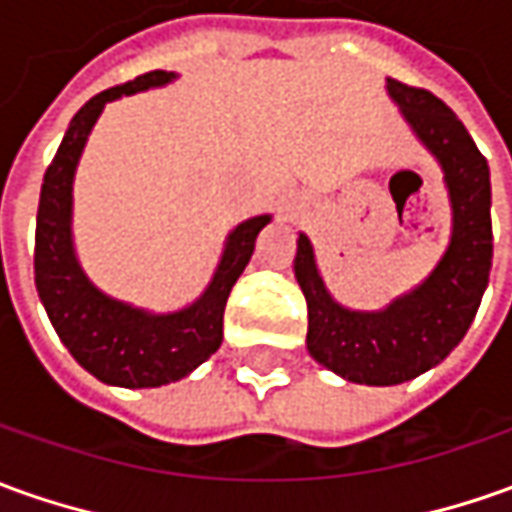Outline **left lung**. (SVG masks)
Here are the masks:
<instances>
[{"label":"left lung","mask_w":512,"mask_h":512,"mask_svg":"<svg viewBox=\"0 0 512 512\" xmlns=\"http://www.w3.org/2000/svg\"><path fill=\"white\" fill-rule=\"evenodd\" d=\"M387 89L446 173L454 212L448 252L426 283L381 314L347 311L330 300L305 235L294 257V274L308 302V353L336 375L370 387L417 378L462 342L493 263L488 159L440 97L392 78Z\"/></svg>","instance_id":"obj_1"}]
</instances>
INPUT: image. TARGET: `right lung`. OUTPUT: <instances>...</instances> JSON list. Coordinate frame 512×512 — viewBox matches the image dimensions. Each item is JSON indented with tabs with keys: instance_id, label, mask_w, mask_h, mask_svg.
I'll list each match as a JSON object with an SVG mask.
<instances>
[{
	"instance_id": "obj_1",
	"label": "right lung",
	"mask_w": 512,
	"mask_h": 512,
	"mask_svg": "<svg viewBox=\"0 0 512 512\" xmlns=\"http://www.w3.org/2000/svg\"><path fill=\"white\" fill-rule=\"evenodd\" d=\"M173 72H145L134 81L111 86L83 106L66 128L44 173L36 218V288L52 328L83 370L103 384L125 389L162 387L193 373L221 347L224 308L235 280L255 252V238L269 215L243 221L229 235L218 271L190 308L176 314H145L97 291L75 260L72 249V176L86 137L109 100L162 86Z\"/></svg>"
}]
</instances>
